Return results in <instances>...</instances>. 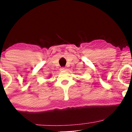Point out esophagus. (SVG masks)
Returning a JSON list of instances; mask_svg holds the SVG:
<instances>
[{
  "label": "esophagus",
  "mask_w": 132,
  "mask_h": 132,
  "mask_svg": "<svg viewBox=\"0 0 132 132\" xmlns=\"http://www.w3.org/2000/svg\"><path fill=\"white\" fill-rule=\"evenodd\" d=\"M65 69H66L65 68H61V70H65Z\"/></svg>",
  "instance_id": "esophagus-1"
}]
</instances>
